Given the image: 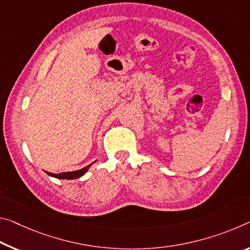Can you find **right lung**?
<instances>
[{
    "mask_svg": "<svg viewBox=\"0 0 250 250\" xmlns=\"http://www.w3.org/2000/svg\"><path fill=\"white\" fill-rule=\"evenodd\" d=\"M96 162V161H94ZM93 164V162H92ZM92 164H90L88 166H85L84 168L82 169H79V170H74V171H68V172H61V173H52V172H47L45 171L47 175L53 177V178H58V179H68V180H71V179H77V178H80L82 177L84 173L88 171L89 168L92 166Z\"/></svg>",
    "mask_w": 250,
    "mask_h": 250,
    "instance_id": "add662e5",
    "label": "right lung"
}]
</instances>
